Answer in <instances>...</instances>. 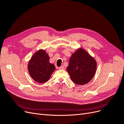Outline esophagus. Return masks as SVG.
Returning a JSON list of instances; mask_svg holds the SVG:
<instances>
[{"label":"esophagus","mask_w":124,"mask_h":124,"mask_svg":"<svg viewBox=\"0 0 124 124\" xmlns=\"http://www.w3.org/2000/svg\"><path fill=\"white\" fill-rule=\"evenodd\" d=\"M59 70H65V68L64 66H62L59 67Z\"/></svg>","instance_id":"34e87169"}]
</instances>
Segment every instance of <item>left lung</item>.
I'll return each instance as SVG.
<instances>
[{"label":"left lung","instance_id":"obj_1","mask_svg":"<svg viewBox=\"0 0 124 124\" xmlns=\"http://www.w3.org/2000/svg\"><path fill=\"white\" fill-rule=\"evenodd\" d=\"M96 67L95 59L84 50L80 48L71 56L67 69L71 80L81 85L91 81L95 75Z\"/></svg>","mask_w":124,"mask_h":124}]
</instances>
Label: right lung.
I'll list each match as a JSON object with an SVG mask.
<instances>
[{
  "label": "right lung",
  "instance_id": "add662e5",
  "mask_svg": "<svg viewBox=\"0 0 124 124\" xmlns=\"http://www.w3.org/2000/svg\"><path fill=\"white\" fill-rule=\"evenodd\" d=\"M49 56L46 51L40 50L32 56L28 64V71L35 81L43 83L47 82L55 69L53 63L49 62Z\"/></svg>",
  "mask_w": 124,
  "mask_h": 124
}]
</instances>
